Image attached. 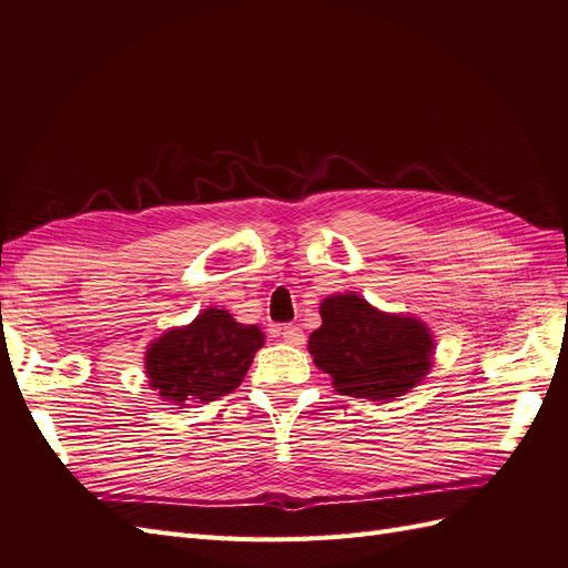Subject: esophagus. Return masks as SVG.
<instances>
[{"mask_svg": "<svg viewBox=\"0 0 568 568\" xmlns=\"http://www.w3.org/2000/svg\"><path fill=\"white\" fill-rule=\"evenodd\" d=\"M278 336L287 343V345H302L304 343V331L300 326H281Z\"/></svg>", "mask_w": 568, "mask_h": 568, "instance_id": "esophagus-1", "label": "esophagus"}]
</instances>
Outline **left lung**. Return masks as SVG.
I'll use <instances>...</instances> for the list:
<instances>
[{
  "label": "left lung",
  "mask_w": 568,
  "mask_h": 568,
  "mask_svg": "<svg viewBox=\"0 0 568 568\" xmlns=\"http://www.w3.org/2000/svg\"><path fill=\"white\" fill-rule=\"evenodd\" d=\"M318 314L310 353L338 394L394 400L429 374L434 338L419 318L379 312L353 293L326 297Z\"/></svg>",
  "instance_id": "8db88e82"
}]
</instances>
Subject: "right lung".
<instances>
[{
    "label": "right lung",
    "mask_w": 568,
    "mask_h": 568,
    "mask_svg": "<svg viewBox=\"0 0 568 568\" xmlns=\"http://www.w3.org/2000/svg\"><path fill=\"white\" fill-rule=\"evenodd\" d=\"M261 345L258 326H244L230 312L211 307L149 345L145 376L160 398L192 408L235 390Z\"/></svg>",
    "instance_id": "obj_1"
}]
</instances>
